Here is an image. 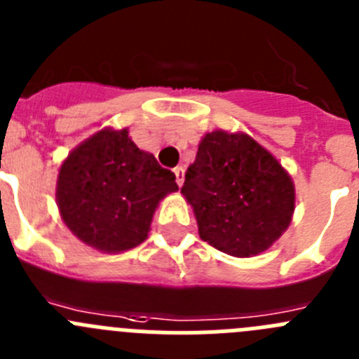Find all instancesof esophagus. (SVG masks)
Listing matches in <instances>:
<instances>
[{"label":"esophagus","instance_id":"1","mask_svg":"<svg viewBox=\"0 0 359 359\" xmlns=\"http://www.w3.org/2000/svg\"><path fill=\"white\" fill-rule=\"evenodd\" d=\"M174 174H176V183L182 187L183 180H185V170H183V167H176V169H174Z\"/></svg>","mask_w":359,"mask_h":359}]
</instances>
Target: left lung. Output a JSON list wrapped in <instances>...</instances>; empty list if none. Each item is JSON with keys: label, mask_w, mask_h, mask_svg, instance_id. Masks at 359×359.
I'll return each mask as SVG.
<instances>
[{"label": "left lung", "mask_w": 359, "mask_h": 359, "mask_svg": "<svg viewBox=\"0 0 359 359\" xmlns=\"http://www.w3.org/2000/svg\"><path fill=\"white\" fill-rule=\"evenodd\" d=\"M199 236L236 258L265 252L287 231L295 185L278 158L244 131L206 133L182 187Z\"/></svg>", "instance_id": "1"}]
</instances>
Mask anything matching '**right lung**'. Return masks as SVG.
Wrapping results in <instances>:
<instances>
[{
  "instance_id": "1",
  "label": "right lung",
  "mask_w": 359,
  "mask_h": 359,
  "mask_svg": "<svg viewBox=\"0 0 359 359\" xmlns=\"http://www.w3.org/2000/svg\"><path fill=\"white\" fill-rule=\"evenodd\" d=\"M172 192L174 172L139 149L128 128H103L78 144L57 177L62 220L78 240L101 252L142 244L158 205Z\"/></svg>"
}]
</instances>
